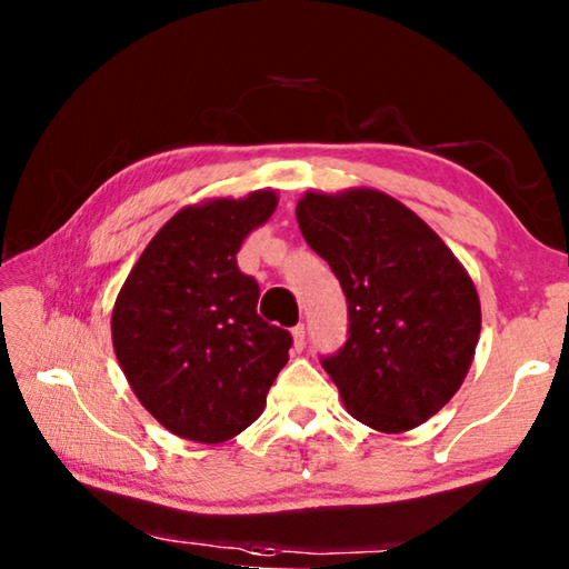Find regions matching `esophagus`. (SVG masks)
<instances>
[{
	"label": "esophagus",
	"mask_w": 569,
	"mask_h": 569,
	"mask_svg": "<svg viewBox=\"0 0 569 569\" xmlns=\"http://www.w3.org/2000/svg\"><path fill=\"white\" fill-rule=\"evenodd\" d=\"M291 336H293V349L301 351L303 343H306V329H303V323H298L296 329H291Z\"/></svg>",
	"instance_id": "esophagus-1"
}]
</instances>
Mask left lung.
Instances as JSON below:
<instances>
[{"label":"left lung","instance_id":"obj_1","mask_svg":"<svg viewBox=\"0 0 569 569\" xmlns=\"http://www.w3.org/2000/svg\"><path fill=\"white\" fill-rule=\"evenodd\" d=\"M296 218L349 301V339L323 359L346 411L383 435L435 417L465 381L481 331L467 268L381 190H308Z\"/></svg>","mask_w":569,"mask_h":569}]
</instances>
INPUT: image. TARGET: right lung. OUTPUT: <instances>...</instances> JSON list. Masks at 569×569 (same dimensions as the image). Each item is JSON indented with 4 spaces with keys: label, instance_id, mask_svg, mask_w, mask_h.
Listing matches in <instances>:
<instances>
[{
    "label": "right lung",
    "instance_id": "1",
    "mask_svg": "<svg viewBox=\"0 0 569 569\" xmlns=\"http://www.w3.org/2000/svg\"><path fill=\"white\" fill-rule=\"evenodd\" d=\"M276 190L178 210L142 250L112 308V346L134 397L180 439L220 445L266 409L291 333L258 316V283L238 271L246 236Z\"/></svg>",
    "mask_w": 569,
    "mask_h": 569
}]
</instances>
